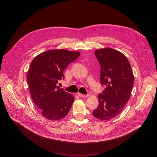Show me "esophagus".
I'll list each match as a JSON object with an SVG mask.
<instances>
[{"mask_svg": "<svg viewBox=\"0 0 157 157\" xmlns=\"http://www.w3.org/2000/svg\"><path fill=\"white\" fill-rule=\"evenodd\" d=\"M78 96L81 98H87L89 96V94L85 95V94H78Z\"/></svg>", "mask_w": 157, "mask_h": 157, "instance_id": "obj_1", "label": "esophagus"}]
</instances>
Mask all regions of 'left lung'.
<instances>
[{"label":"left lung","mask_w":157,"mask_h":157,"mask_svg":"<svg viewBox=\"0 0 157 157\" xmlns=\"http://www.w3.org/2000/svg\"><path fill=\"white\" fill-rule=\"evenodd\" d=\"M101 66V84L105 88L98 95L99 105L94 116L102 121L118 116L129 99L134 77L127 57L114 49L106 48L94 52Z\"/></svg>","instance_id":"8db88e82"}]
</instances>
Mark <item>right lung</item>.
I'll list each match as a JSON object with an SVG mask.
<instances>
[{
  "label": "right lung",
  "mask_w": 157,
  "mask_h": 157,
  "mask_svg": "<svg viewBox=\"0 0 157 157\" xmlns=\"http://www.w3.org/2000/svg\"><path fill=\"white\" fill-rule=\"evenodd\" d=\"M79 55L77 52L52 50L38 55L32 61L27 83L33 102L46 119L57 121L68 114L74 96L57 84L64 79L66 67Z\"/></svg>",
  "instance_id": "right-lung-1"
}]
</instances>
